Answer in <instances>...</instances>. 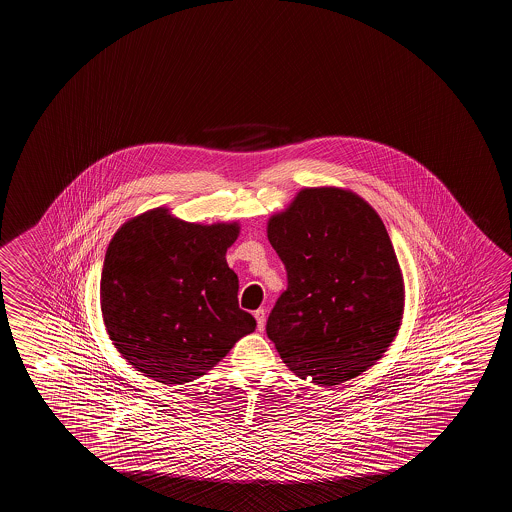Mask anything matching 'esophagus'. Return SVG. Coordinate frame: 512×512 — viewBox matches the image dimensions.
Instances as JSON below:
<instances>
[{
	"label": "esophagus",
	"instance_id": "obj_1",
	"mask_svg": "<svg viewBox=\"0 0 512 512\" xmlns=\"http://www.w3.org/2000/svg\"><path fill=\"white\" fill-rule=\"evenodd\" d=\"M253 316L257 319V328L262 332V330H264V323H266V309L255 310Z\"/></svg>",
	"mask_w": 512,
	"mask_h": 512
}]
</instances>
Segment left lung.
Returning a JSON list of instances; mask_svg holds the SVG:
<instances>
[{
  "mask_svg": "<svg viewBox=\"0 0 512 512\" xmlns=\"http://www.w3.org/2000/svg\"><path fill=\"white\" fill-rule=\"evenodd\" d=\"M287 289L266 332L285 366L339 386L387 352L403 314V277L386 227L361 196L310 187L268 221Z\"/></svg>",
  "mask_w": 512,
  "mask_h": 512,
  "instance_id": "8db88e82",
  "label": "left lung"
}]
</instances>
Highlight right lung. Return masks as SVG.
<instances>
[{
	"instance_id": "right-lung-1",
	"label": "right lung",
	"mask_w": 512,
	"mask_h": 512,
	"mask_svg": "<svg viewBox=\"0 0 512 512\" xmlns=\"http://www.w3.org/2000/svg\"><path fill=\"white\" fill-rule=\"evenodd\" d=\"M237 223L198 225L148 210L112 237L101 271V314L121 357L160 384L214 368L257 323L239 309L227 250Z\"/></svg>"
}]
</instances>
